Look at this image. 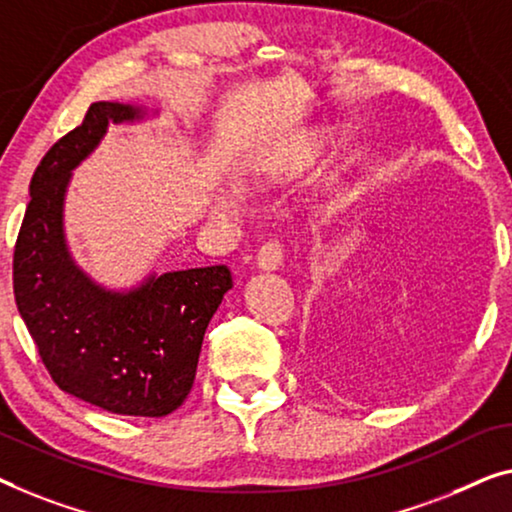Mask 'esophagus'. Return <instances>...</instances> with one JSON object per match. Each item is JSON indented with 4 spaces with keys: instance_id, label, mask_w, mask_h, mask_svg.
<instances>
[{
    "instance_id": "obj_1",
    "label": "esophagus",
    "mask_w": 512,
    "mask_h": 512,
    "mask_svg": "<svg viewBox=\"0 0 512 512\" xmlns=\"http://www.w3.org/2000/svg\"><path fill=\"white\" fill-rule=\"evenodd\" d=\"M257 266L262 271H276L282 264V246L280 241H264L257 250Z\"/></svg>"
}]
</instances>
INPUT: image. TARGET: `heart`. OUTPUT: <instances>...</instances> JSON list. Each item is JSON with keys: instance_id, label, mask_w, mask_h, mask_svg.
<instances>
[{"instance_id": "b5f03b06", "label": "heart", "mask_w": 512, "mask_h": 512, "mask_svg": "<svg viewBox=\"0 0 512 512\" xmlns=\"http://www.w3.org/2000/svg\"><path fill=\"white\" fill-rule=\"evenodd\" d=\"M333 144V137L326 131H315L303 135L294 144H287L278 151H273L269 158H264L255 170V181L262 186H276L289 179L299 177L303 170L315 163L319 156H324Z\"/></svg>"}]
</instances>
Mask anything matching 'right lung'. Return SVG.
<instances>
[{"mask_svg": "<svg viewBox=\"0 0 512 512\" xmlns=\"http://www.w3.org/2000/svg\"><path fill=\"white\" fill-rule=\"evenodd\" d=\"M142 108L91 103L78 128L38 163L13 253L15 305L61 391L121 416L160 418L188 398L204 331L232 273L225 264L149 276L128 292L91 280L68 253L64 197L71 172L110 124Z\"/></svg>", "mask_w": 512, "mask_h": 512, "instance_id": "right-lung-1", "label": "right lung"}]
</instances>
